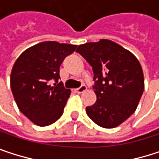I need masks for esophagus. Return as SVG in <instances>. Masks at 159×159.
Listing matches in <instances>:
<instances>
[{
    "mask_svg": "<svg viewBox=\"0 0 159 159\" xmlns=\"http://www.w3.org/2000/svg\"><path fill=\"white\" fill-rule=\"evenodd\" d=\"M86 88H87V87H86V85H85V84H82V85L80 86L79 88H77V89H76L75 91H76V93H78V94H81V93H84V91L86 90Z\"/></svg>",
    "mask_w": 159,
    "mask_h": 159,
    "instance_id": "obj_1",
    "label": "esophagus"
}]
</instances>
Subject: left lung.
<instances>
[{
    "instance_id": "obj_1",
    "label": "left lung",
    "mask_w": 159,
    "mask_h": 159,
    "mask_svg": "<svg viewBox=\"0 0 159 159\" xmlns=\"http://www.w3.org/2000/svg\"><path fill=\"white\" fill-rule=\"evenodd\" d=\"M94 72L93 88L97 100L86 107L98 125L113 128L135 111L144 91V75L137 57L119 44L102 39L77 47Z\"/></svg>"
}]
</instances>
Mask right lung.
Wrapping results in <instances>:
<instances>
[{"instance_id": "1", "label": "right lung", "mask_w": 159, "mask_h": 159, "mask_svg": "<svg viewBox=\"0 0 159 159\" xmlns=\"http://www.w3.org/2000/svg\"><path fill=\"white\" fill-rule=\"evenodd\" d=\"M76 45L43 42L24 51L14 63L11 89L22 114L40 126L63 115L71 90L60 82V65Z\"/></svg>"}]
</instances>
